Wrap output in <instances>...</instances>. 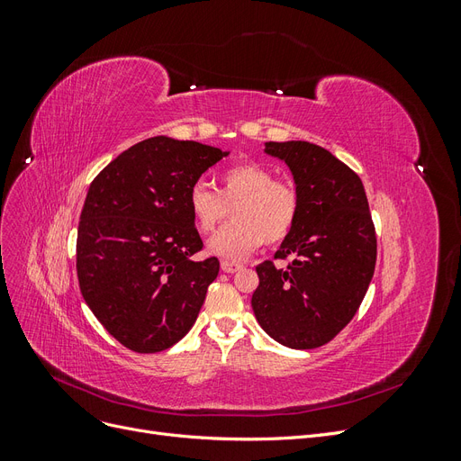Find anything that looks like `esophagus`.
I'll use <instances>...</instances> for the list:
<instances>
[{
  "label": "esophagus",
  "instance_id": "34e87169",
  "mask_svg": "<svg viewBox=\"0 0 461 461\" xmlns=\"http://www.w3.org/2000/svg\"><path fill=\"white\" fill-rule=\"evenodd\" d=\"M221 269L225 273H236L239 269H242V265L239 261H229V259H222L221 261Z\"/></svg>",
  "mask_w": 461,
  "mask_h": 461
}]
</instances>
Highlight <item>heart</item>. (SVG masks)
<instances>
[{
    "instance_id": "b5f03b06",
    "label": "heart",
    "mask_w": 461,
    "mask_h": 461,
    "mask_svg": "<svg viewBox=\"0 0 461 461\" xmlns=\"http://www.w3.org/2000/svg\"><path fill=\"white\" fill-rule=\"evenodd\" d=\"M232 207V222L209 240V252L240 259L265 240H286L300 213V198L294 186L275 180L267 167L239 163L219 175L217 192L203 180L188 190V209L200 232H213L227 219Z\"/></svg>"
}]
</instances>
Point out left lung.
<instances>
[{"instance_id":"8db88e82","label":"left lung","mask_w":461,"mask_h":461,"mask_svg":"<svg viewBox=\"0 0 461 461\" xmlns=\"http://www.w3.org/2000/svg\"><path fill=\"white\" fill-rule=\"evenodd\" d=\"M288 165L300 213L273 261L259 263L252 308L278 344L312 350L350 323L375 271L376 236L361 178L325 148L303 140L265 142Z\"/></svg>"}]
</instances>
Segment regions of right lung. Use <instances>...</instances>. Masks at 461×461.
<instances>
[{
	"mask_svg": "<svg viewBox=\"0 0 461 461\" xmlns=\"http://www.w3.org/2000/svg\"><path fill=\"white\" fill-rule=\"evenodd\" d=\"M227 156L153 136L92 180L77 236L78 285L97 321L132 352H163L196 323L219 259L196 258L203 244L188 190Z\"/></svg>",
	"mask_w": 461,
	"mask_h": 461,
	"instance_id": "add662e5",
	"label": "right lung"
}]
</instances>
